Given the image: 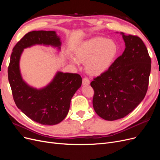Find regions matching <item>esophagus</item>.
Masks as SVG:
<instances>
[{"label":"esophagus","mask_w":160,"mask_h":160,"mask_svg":"<svg viewBox=\"0 0 160 160\" xmlns=\"http://www.w3.org/2000/svg\"><path fill=\"white\" fill-rule=\"evenodd\" d=\"M90 83V81L88 77H84L83 79V85H88Z\"/></svg>","instance_id":"esophagus-1"}]
</instances>
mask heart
<instances>
[{
	"mask_svg": "<svg viewBox=\"0 0 160 160\" xmlns=\"http://www.w3.org/2000/svg\"><path fill=\"white\" fill-rule=\"evenodd\" d=\"M118 47L113 40L103 37H95L84 42L75 51L76 59L85 62V69L91 75H100L113 63L118 54ZM74 57L71 61L78 62Z\"/></svg>",
	"mask_w": 160,
	"mask_h": 160,
	"instance_id": "b5f03b06",
	"label": "heart"
}]
</instances>
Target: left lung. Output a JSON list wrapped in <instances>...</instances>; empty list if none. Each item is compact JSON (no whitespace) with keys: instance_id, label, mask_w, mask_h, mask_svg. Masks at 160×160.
<instances>
[{"instance_id":"1","label":"left lung","mask_w":160,"mask_h":160,"mask_svg":"<svg viewBox=\"0 0 160 160\" xmlns=\"http://www.w3.org/2000/svg\"><path fill=\"white\" fill-rule=\"evenodd\" d=\"M123 54L91 83L94 110L99 117L114 121L125 117L142 102L148 91L151 59L139 37L120 32Z\"/></svg>"}]
</instances>
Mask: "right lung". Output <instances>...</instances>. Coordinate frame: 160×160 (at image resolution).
Returning <instances> with one entry per match:
<instances>
[{"label":"right lung","mask_w":160,"mask_h":160,"mask_svg":"<svg viewBox=\"0 0 160 160\" xmlns=\"http://www.w3.org/2000/svg\"><path fill=\"white\" fill-rule=\"evenodd\" d=\"M51 46L61 50L60 37L53 31L28 32L14 47L8 68V77L17 108L28 118L42 125L61 122L68 114L71 100L82 83L77 73L57 71L50 83L40 89L23 80L20 59L25 49L34 45Z\"/></svg>","instance_id":"add662e5"}]
</instances>
